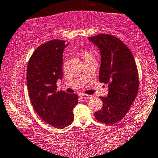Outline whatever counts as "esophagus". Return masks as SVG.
<instances>
[{"label":"esophagus","mask_w":158,"mask_h":158,"mask_svg":"<svg viewBox=\"0 0 158 158\" xmlns=\"http://www.w3.org/2000/svg\"><path fill=\"white\" fill-rule=\"evenodd\" d=\"M80 98L84 99H87L90 98V95H89V94H80Z\"/></svg>","instance_id":"34e87169"}]
</instances>
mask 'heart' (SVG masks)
<instances>
[{
  "instance_id": "heart-1",
  "label": "heart",
  "mask_w": 158,
  "mask_h": 158,
  "mask_svg": "<svg viewBox=\"0 0 158 158\" xmlns=\"http://www.w3.org/2000/svg\"><path fill=\"white\" fill-rule=\"evenodd\" d=\"M81 56H82V59H84L85 61H87V60H89L94 59L93 55L90 52H87V51H83V52H82Z\"/></svg>"
}]
</instances>
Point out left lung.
I'll return each instance as SVG.
<instances>
[{"label":"left lung","mask_w":158,"mask_h":158,"mask_svg":"<svg viewBox=\"0 0 158 158\" xmlns=\"http://www.w3.org/2000/svg\"><path fill=\"white\" fill-rule=\"evenodd\" d=\"M88 39L100 49L99 81L109 85L107 98H99L103 106L94 113V117L101 123L113 124L124 117L137 96L136 64L127 46L114 36L99 34Z\"/></svg>","instance_id":"8db88e82"}]
</instances>
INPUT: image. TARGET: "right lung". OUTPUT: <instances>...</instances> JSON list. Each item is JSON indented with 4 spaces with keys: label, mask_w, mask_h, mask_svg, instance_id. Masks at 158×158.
<instances>
[{
    "label": "right lung",
    "mask_w": 158,
    "mask_h": 158,
    "mask_svg": "<svg viewBox=\"0 0 158 158\" xmlns=\"http://www.w3.org/2000/svg\"><path fill=\"white\" fill-rule=\"evenodd\" d=\"M65 42L53 40L38 47L27 69V86L32 106L42 120L56 128L71 124L73 110L78 102L76 94L57 91V81L63 76Z\"/></svg>",
    "instance_id": "add662e5"
}]
</instances>
